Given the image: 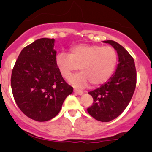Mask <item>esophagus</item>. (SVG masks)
Listing matches in <instances>:
<instances>
[{"instance_id": "1", "label": "esophagus", "mask_w": 152, "mask_h": 152, "mask_svg": "<svg viewBox=\"0 0 152 152\" xmlns=\"http://www.w3.org/2000/svg\"><path fill=\"white\" fill-rule=\"evenodd\" d=\"M73 91H74L75 93H76V94H78V95H82L84 93L82 90H78V89H74V90H73Z\"/></svg>"}]
</instances>
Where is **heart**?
<instances>
[{"instance_id": "obj_1", "label": "heart", "mask_w": 152, "mask_h": 152, "mask_svg": "<svg viewBox=\"0 0 152 152\" xmlns=\"http://www.w3.org/2000/svg\"><path fill=\"white\" fill-rule=\"evenodd\" d=\"M118 53L114 48L100 45L80 44L71 47L69 53L60 52L56 56V65L62 77L69 79L74 72H81L70 79L73 85L92 86L105 83L115 69Z\"/></svg>"}]
</instances>
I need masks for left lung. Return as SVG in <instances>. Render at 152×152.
<instances>
[{"mask_svg":"<svg viewBox=\"0 0 152 152\" xmlns=\"http://www.w3.org/2000/svg\"><path fill=\"white\" fill-rule=\"evenodd\" d=\"M116 50L118 65L115 74L100 87L89 92L93 103L87 113L96 120L109 122L118 117L132 98L137 82V73L132 56L123 46L113 40H106Z\"/></svg>","mask_w":152,"mask_h":152,"instance_id":"8db88e82","label":"left lung"}]
</instances>
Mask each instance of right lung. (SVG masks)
<instances>
[{"label":"right lung","instance_id":"obj_1","mask_svg":"<svg viewBox=\"0 0 152 152\" xmlns=\"http://www.w3.org/2000/svg\"><path fill=\"white\" fill-rule=\"evenodd\" d=\"M54 39L41 38L21 50L11 76L12 94L20 110L37 121L53 118L73 88L56 65Z\"/></svg>","mask_w":152,"mask_h":152}]
</instances>
